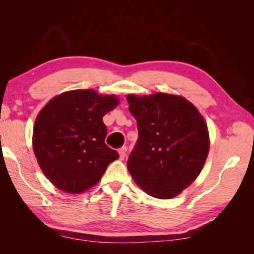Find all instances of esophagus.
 Wrapping results in <instances>:
<instances>
[{
    "label": "esophagus",
    "mask_w": 254,
    "mask_h": 254,
    "mask_svg": "<svg viewBox=\"0 0 254 254\" xmlns=\"http://www.w3.org/2000/svg\"><path fill=\"white\" fill-rule=\"evenodd\" d=\"M127 150V147H122V148L119 149V154H120V159H121V160H123V159L126 158Z\"/></svg>",
    "instance_id": "1"
}]
</instances>
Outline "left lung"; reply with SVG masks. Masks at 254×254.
Segmentation results:
<instances>
[{"mask_svg":"<svg viewBox=\"0 0 254 254\" xmlns=\"http://www.w3.org/2000/svg\"><path fill=\"white\" fill-rule=\"evenodd\" d=\"M136 120V144L127 160L133 180L148 195L169 199L198 177L209 151L206 121L180 95H127Z\"/></svg>","mask_w":254,"mask_h":254,"instance_id":"8db88e82","label":"left lung"}]
</instances>
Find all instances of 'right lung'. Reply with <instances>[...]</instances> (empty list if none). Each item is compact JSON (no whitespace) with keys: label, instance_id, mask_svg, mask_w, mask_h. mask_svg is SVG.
Returning <instances> with one entry per match:
<instances>
[{"label":"right lung","instance_id":"obj_1","mask_svg":"<svg viewBox=\"0 0 254 254\" xmlns=\"http://www.w3.org/2000/svg\"><path fill=\"white\" fill-rule=\"evenodd\" d=\"M117 95L94 89L64 92L47 103L33 126L32 147L42 173L68 194H81L100 182L119 153L105 144L103 117L119 105Z\"/></svg>","mask_w":254,"mask_h":254}]
</instances>
